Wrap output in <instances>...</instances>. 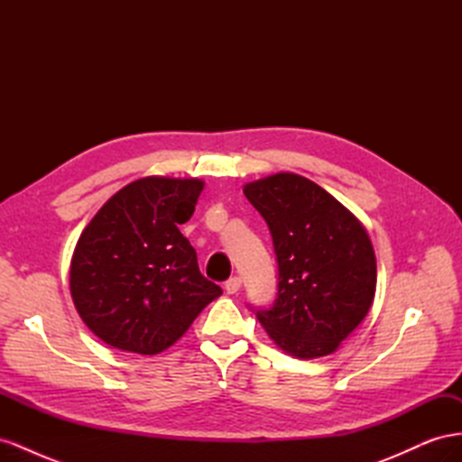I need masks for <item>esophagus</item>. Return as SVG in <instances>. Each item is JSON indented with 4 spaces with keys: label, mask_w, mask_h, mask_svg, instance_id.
I'll use <instances>...</instances> for the list:
<instances>
[{
    "label": "esophagus",
    "mask_w": 462,
    "mask_h": 462,
    "mask_svg": "<svg viewBox=\"0 0 462 462\" xmlns=\"http://www.w3.org/2000/svg\"><path fill=\"white\" fill-rule=\"evenodd\" d=\"M241 283H243L241 277H231L229 282H226V292H227V295H235V292L241 289Z\"/></svg>",
    "instance_id": "esophagus-1"
}]
</instances>
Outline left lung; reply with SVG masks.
Masks as SVG:
<instances>
[{"instance_id": "left-lung-1", "label": "left lung", "mask_w": 462, "mask_h": 462, "mask_svg": "<svg viewBox=\"0 0 462 462\" xmlns=\"http://www.w3.org/2000/svg\"><path fill=\"white\" fill-rule=\"evenodd\" d=\"M243 192L268 223L279 268L277 299L256 314L262 328L291 356L335 353L375 295V254L365 226L297 173L268 175Z\"/></svg>"}]
</instances>
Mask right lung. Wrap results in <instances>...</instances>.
<instances>
[{
	"mask_svg": "<svg viewBox=\"0 0 462 462\" xmlns=\"http://www.w3.org/2000/svg\"><path fill=\"white\" fill-rule=\"evenodd\" d=\"M204 189L200 179L143 177L117 190L80 233L69 270L75 309L119 351L158 355L221 295L179 231Z\"/></svg>",
	"mask_w": 462,
	"mask_h": 462,
	"instance_id": "add662e5",
	"label": "right lung"
}]
</instances>
